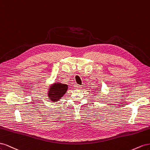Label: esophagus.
<instances>
[{
	"mask_svg": "<svg viewBox=\"0 0 150 150\" xmlns=\"http://www.w3.org/2000/svg\"><path fill=\"white\" fill-rule=\"evenodd\" d=\"M74 87H75V88L76 89V90H79V89H80L81 88H82V86H81V85H80L76 84V85H74Z\"/></svg>",
	"mask_w": 150,
	"mask_h": 150,
	"instance_id": "1",
	"label": "esophagus"
}]
</instances>
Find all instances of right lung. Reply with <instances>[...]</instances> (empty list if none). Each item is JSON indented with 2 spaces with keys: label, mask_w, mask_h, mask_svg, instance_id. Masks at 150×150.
<instances>
[{
  "label": "right lung",
  "mask_w": 150,
  "mask_h": 150,
  "mask_svg": "<svg viewBox=\"0 0 150 150\" xmlns=\"http://www.w3.org/2000/svg\"><path fill=\"white\" fill-rule=\"evenodd\" d=\"M68 89V85L60 83H54L53 86L50 87L48 92V97L50 100L54 102H57L63 96Z\"/></svg>",
  "instance_id": "right-lung-1"
}]
</instances>
